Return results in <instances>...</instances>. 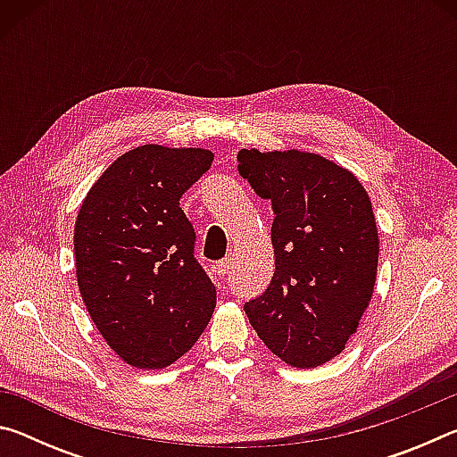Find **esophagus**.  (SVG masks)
I'll use <instances>...</instances> for the list:
<instances>
[{
	"mask_svg": "<svg viewBox=\"0 0 457 457\" xmlns=\"http://www.w3.org/2000/svg\"><path fill=\"white\" fill-rule=\"evenodd\" d=\"M229 266H231V260H229V258L220 260V262H218V274H220V276L229 274Z\"/></svg>",
	"mask_w": 457,
	"mask_h": 457,
	"instance_id": "esophagus-1",
	"label": "esophagus"
}]
</instances>
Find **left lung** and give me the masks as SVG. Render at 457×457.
Returning a JSON list of instances; mask_svg holds the SVG:
<instances>
[{
  "label": "left lung",
  "mask_w": 457,
  "mask_h": 457,
  "mask_svg": "<svg viewBox=\"0 0 457 457\" xmlns=\"http://www.w3.org/2000/svg\"><path fill=\"white\" fill-rule=\"evenodd\" d=\"M237 171L274 210L276 272L244 311L286 365L312 369L345 351L373 296V205L349 169L298 149H242Z\"/></svg>",
  "instance_id": "obj_1"
}]
</instances>
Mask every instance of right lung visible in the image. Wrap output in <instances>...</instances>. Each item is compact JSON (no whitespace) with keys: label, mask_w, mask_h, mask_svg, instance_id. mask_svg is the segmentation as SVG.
Wrapping results in <instances>:
<instances>
[{"label":"right lung","mask_w":457,"mask_h":457,"mask_svg":"<svg viewBox=\"0 0 457 457\" xmlns=\"http://www.w3.org/2000/svg\"><path fill=\"white\" fill-rule=\"evenodd\" d=\"M213 153L141 145L114 161L74 223L76 280L106 345L137 369H165L205 330L215 286L193 256L179 199Z\"/></svg>","instance_id":"obj_1"}]
</instances>
